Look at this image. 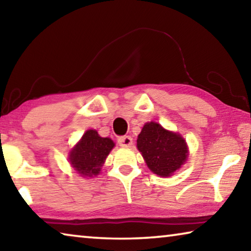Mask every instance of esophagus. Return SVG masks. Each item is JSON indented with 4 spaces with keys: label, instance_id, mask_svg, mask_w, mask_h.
I'll return each instance as SVG.
<instances>
[{
    "label": "esophagus",
    "instance_id": "esophagus-1",
    "mask_svg": "<svg viewBox=\"0 0 251 251\" xmlns=\"http://www.w3.org/2000/svg\"><path fill=\"white\" fill-rule=\"evenodd\" d=\"M118 145L124 148L130 147L133 145V138L130 136H122V137L118 138Z\"/></svg>",
    "mask_w": 251,
    "mask_h": 251
}]
</instances>
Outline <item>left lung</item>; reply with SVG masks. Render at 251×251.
Segmentation results:
<instances>
[{"label":"left lung","mask_w":251,"mask_h":251,"mask_svg":"<svg viewBox=\"0 0 251 251\" xmlns=\"http://www.w3.org/2000/svg\"><path fill=\"white\" fill-rule=\"evenodd\" d=\"M137 148L148 168L161 177L172 176L188 157L185 139L155 122L144 125L137 138Z\"/></svg>","instance_id":"left-lung-1"}]
</instances>
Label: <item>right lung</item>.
<instances>
[{
  "instance_id": "add662e5",
  "label": "right lung",
  "mask_w": 251,
  "mask_h": 251,
  "mask_svg": "<svg viewBox=\"0 0 251 251\" xmlns=\"http://www.w3.org/2000/svg\"><path fill=\"white\" fill-rule=\"evenodd\" d=\"M114 146L110 138L100 137L95 129H88L70 151V163L80 176H97Z\"/></svg>"
}]
</instances>
